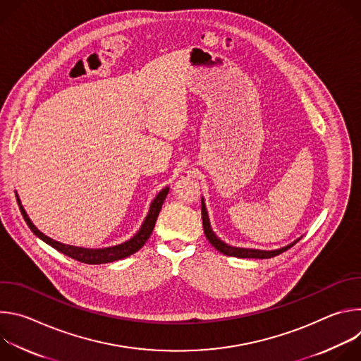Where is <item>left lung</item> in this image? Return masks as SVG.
I'll list each match as a JSON object with an SVG mask.
<instances>
[{
	"instance_id": "8db88e82",
	"label": "left lung",
	"mask_w": 361,
	"mask_h": 361,
	"mask_svg": "<svg viewBox=\"0 0 361 361\" xmlns=\"http://www.w3.org/2000/svg\"><path fill=\"white\" fill-rule=\"evenodd\" d=\"M201 217H202V227H204V234L207 237V240L210 241V244L213 247H216L220 252L226 254V255H231V257H238V259H271V257H276L281 252H284L286 250H288L290 247H293L297 241H300V238H297L294 243L279 248V250H255V248H240V247H233L226 244L224 241H221L214 231L212 230L210 226V220H209V214H207V209H205V204L204 200L201 198Z\"/></svg>"
}]
</instances>
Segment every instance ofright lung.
I'll return each instance as SVG.
<instances>
[{
	"label": "right lung",
	"mask_w": 361,
	"mask_h": 361,
	"mask_svg": "<svg viewBox=\"0 0 361 361\" xmlns=\"http://www.w3.org/2000/svg\"><path fill=\"white\" fill-rule=\"evenodd\" d=\"M169 187L163 188L157 197L152 200L151 205H149V210H148V214L141 226V228L138 230V233L130 238L128 241L123 243V244H118V245H114V247H107V248H81V247H74V245H68V244H63V243H59L53 238L47 237L45 234H42L30 220V217L27 216L24 207L21 205V201L17 195V201H18V205H20V210H21V214L25 220V223L28 224V227L31 228V231L39 237L42 241H45L47 244H49L51 247H54L56 250H59L60 252L71 257V259L77 260V262H81V263H85V264H104V263H111V262H117V260H121V259H126V257L137 252L144 244L145 241L149 238L152 230H154V226H156V221H157V217L160 214V210L163 207V202L169 194Z\"/></svg>",
	"instance_id": "obj_1"
}]
</instances>
